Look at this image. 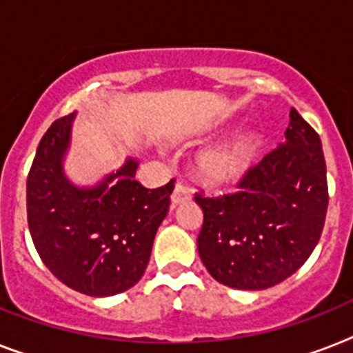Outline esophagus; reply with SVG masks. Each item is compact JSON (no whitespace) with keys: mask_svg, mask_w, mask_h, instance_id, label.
<instances>
[{"mask_svg":"<svg viewBox=\"0 0 353 353\" xmlns=\"http://www.w3.org/2000/svg\"><path fill=\"white\" fill-rule=\"evenodd\" d=\"M189 198H191V193H189V189L183 185V183H176L173 189V194H171V209H174L176 205H180V203L188 202Z\"/></svg>","mask_w":353,"mask_h":353,"instance_id":"1","label":"esophagus"}]
</instances>
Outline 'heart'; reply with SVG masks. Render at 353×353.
I'll list each match as a JSON object with an SVG mask.
<instances>
[{
    "mask_svg": "<svg viewBox=\"0 0 353 353\" xmlns=\"http://www.w3.org/2000/svg\"><path fill=\"white\" fill-rule=\"evenodd\" d=\"M260 148L261 137L256 131H241L200 151L194 159V173L212 189L231 188L249 171Z\"/></svg>",
    "mask_w": 353,
    "mask_h": 353,
    "instance_id": "heart-1",
    "label": "heart"
}]
</instances>
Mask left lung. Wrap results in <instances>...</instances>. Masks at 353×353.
<instances>
[{"label":"left lung","instance_id":"1","mask_svg":"<svg viewBox=\"0 0 353 353\" xmlns=\"http://www.w3.org/2000/svg\"><path fill=\"white\" fill-rule=\"evenodd\" d=\"M238 188L222 198L194 196L203 212L198 254L218 283L263 290L308 260L327 216L321 139L294 108L285 141Z\"/></svg>","mask_w":353,"mask_h":353}]
</instances>
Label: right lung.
<instances>
[{
    "label": "right lung",
    "instance_id": "add662e5",
    "mask_svg": "<svg viewBox=\"0 0 353 353\" xmlns=\"http://www.w3.org/2000/svg\"><path fill=\"white\" fill-rule=\"evenodd\" d=\"M77 113L46 131L26 179V216L43 263L66 287L106 298L142 278L157 229L168 214L174 180L145 189L135 180L139 159L90 185L66 174L72 124Z\"/></svg>",
    "mask_w": 353,
    "mask_h": 353
}]
</instances>
